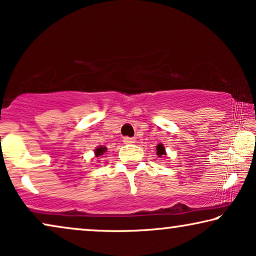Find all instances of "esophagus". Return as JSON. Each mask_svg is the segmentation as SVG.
Masks as SVG:
<instances>
[{
    "instance_id": "obj_1",
    "label": "esophagus",
    "mask_w": 256,
    "mask_h": 256,
    "mask_svg": "<svg viewBox=\"0 0 256 256\" xmlns=\"http://www.w3.org/2000/svg\"><path fill=\"white\" fill-rule=\"evenodd\" d=\"M124 142L126 143V144H132V143H135V138L126 136V138H124Z\"/></svg>"
}]
</instances>
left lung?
Wrapping results in <instances>:
<instances>
[{
	"instance_id": "left-lung-1",
	"label": "left lung",
	"mask_w": 256,
	"mask_h": 256,
	"mask_svg": "<svg viewBox=\"0 0 256 256\" xmlns=\"http://www.w3.org/2000/svg\"><path fill=\"white\" fill-rule=\"evenodd\" d=\"M156 150H157V155H158V157H160L162 155H166V149H164L163 144H157L156 146Z\"/></svg>"
}]
</instances>
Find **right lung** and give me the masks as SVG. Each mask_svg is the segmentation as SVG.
<instances>
[{
    "mask_svg": "<svg viewBox=\"0 0 256 256\" xmlns=\"http://www.w3.org/2000/svg\"><path fill=\"white\" fill-rule=\"evenodd\" d=\"M106 152H107V148H106V146H99L96 150H94V154H96V157H100L101 155H104V154Z\"/></svg>",
    "mask_w": 256,
    "mask_h": 256,
    "instance_id": "obj_1",
    "label": "right lung"
}]
</instances>
